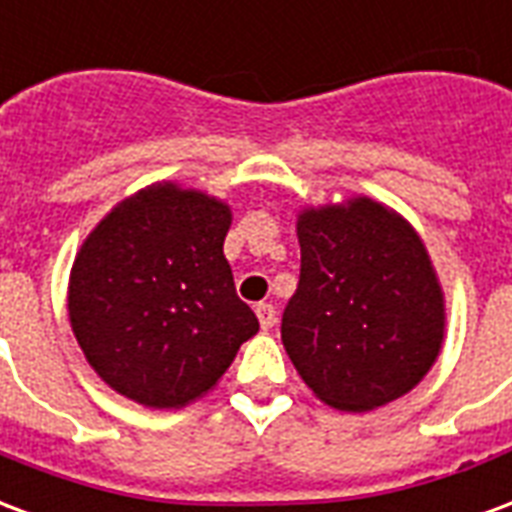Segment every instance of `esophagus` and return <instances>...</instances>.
Instances as JSON below:
<instances>
[{"label": "esophagus", "instance_id": "1", "mask_svg": "<svg viewBox=\"0 0 512 512\" xmlns=\"http://www.w3.org/2000/svg\"><path fill=\"white\" fill-rule=\"evenodd\" d=\"M257 320H260V328L268 331V328H274L276 325V309L271 304H257Z\"/></svg>", "mask_w": 512, "mask_h": 512}]
</instances>
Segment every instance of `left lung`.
I'll return each instance as SVG.
<instances>
[{"label": "left lung", "mask_w": 512, "mask_h": 512, "mask_svg": "<svg viewBox=\"0 0 512 512\" xmlns=\"http://www.w3.org/2000/svg\"><path fill=\"white\" fill-rule=\"evenodd\" d=\"M301 276L282 314L290 361L325 404L366 412L412 391L437 361L445 304L429 252L369 198L298 217Z\"/></svg>", "instance_id": "8db88e82"}]
</instances>
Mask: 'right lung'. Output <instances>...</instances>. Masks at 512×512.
Returning <instances> with one entry per match:
<instances>
[{
  "label": "right lung",
  "instance_id": "add662e5",
  "mask_svg": "<svg viewBox=\"0 0 512 512\" xmlns=\"http://www.w3.org/2000/svg\"><path fill=\"white\" fill-rule=\"evenodd\" d=\"M230 208L154 184L121 200L75 257L70 323L86 361L121 396L173 410L211 391L257 317L236 295Z\"/></svg>",
  "mask_w": 512,
  "mask_h": 512
}]
</instances>
